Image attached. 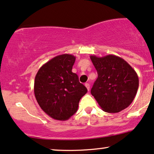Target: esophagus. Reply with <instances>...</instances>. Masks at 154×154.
<instances>
[{
	"mask_svg": "<svg viewBox=\"0 0 154 154\" xmlns=\"http://www.w3.org/2000/svg\"><path fill=\"white\" fill-rule=\"evenodd\" d=\"M85 86H86V88H87L88 91H89V89H90V85H89V84H88V83H86V84H85Z\"/></svg>",
	"mask_w": 154,
	"mask_h": 154,
	"instance_id": "esophagus-1",
	"label": "esophagus"
}]
</instances>
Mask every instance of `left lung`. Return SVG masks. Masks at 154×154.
Here are the masks:
<instances>
[{"mask_svg":"<svg viewBox=\"0 0 154 154\" xmlns=\"http://www.w3.org/2000/svg\"><path fill=\"white\" fill-rule=\"evenodd\" d=\"M98 74L91 90L104 112L117 113L133 102L138 88L135 70L122 57L115 55L90 56Z\"/></svg>","mask_w":154,"mask_h":154,"instance_id":"left-lung-1","label":"left lung"}]
</instances>
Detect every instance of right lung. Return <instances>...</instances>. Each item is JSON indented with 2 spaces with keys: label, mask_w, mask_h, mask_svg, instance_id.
Masks as SVG:
<instances>
[{
  "label": "right lung",
  "mask_w": 154,
  "mask_h": 154,
  "mask_svg": "<svg viewBox=\"0 0 154 154\" xmlns=\"http://www.w3.org/2000/svg\"><path fill=\"white\" fill-rule=\"evenodd\" d=\"M75 57L63 54L45 63L34 79V92L41 109L57 120H67L76 112L81 97L87 92L72 72Z\"/></svg>",
  "instance_id": "1"
}]
</instances>
